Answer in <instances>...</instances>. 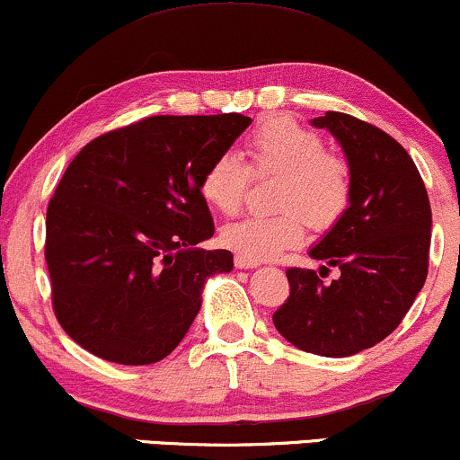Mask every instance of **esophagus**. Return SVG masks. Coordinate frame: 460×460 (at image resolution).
<instances>
[{"mask_svg": "<svg viewBox=\"0 0 460 460\" xmlns=\"http://www.w3.org/2000/svg\"><path fill=\"white\" fill-rule=\"evenodd\" d=\"M234 264H236V269H256L258 267V262L247 261V258H243V256H236Z\"/></svg>", "mask_w": 460, "mask_h": 460, "instance_id": "esophagus-1", "label": "esophagus"}]
</instances>
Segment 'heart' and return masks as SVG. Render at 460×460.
I'll return each mask as SVG.
<instances>
[{
	"label": "heart",
	"instance_id": "b5f03b06",
	"mask_svg": "<svg viewBox=\"0 0 460 460\" xmlns=\"http://www.w3.org/2000/svg\"><path fill=\"white\" fill-rule=\"evenodd\" d=\"M250 167L256 174L279 172L273 215H250L221 228L228 250L253 262L273 261L305 239V220L316 230L332 228L350 202L349 165L325 153L314 131L288 118H267L245 142ZM250 172L239 156H215L199 178V193L213 208L234 215L245 199ZM301 212L305 214L300 215Z\"/></svg>",
	"mask_w": 460,
	"mask_h": 460
}]
</instances>
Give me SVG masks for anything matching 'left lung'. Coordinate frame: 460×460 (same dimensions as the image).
Returning a JSON list of instances; mask_svg holds the SVG:
<instances>
[{
  "mask_svg": "<svg viewBox=\"0 0 460 460\" xmlns=\"http://www.w3.org/2000/svg\"><path fill=\"white\" fill-rule=\"evenodd\" d=\"M342 146L350 174L349 208L310 250L338 266L325 285L312 269H288L290 296L273 314L282 338L305 353L349 358L401 325L429 275V193L407 150L349 113L312 118Z\"/></svg>",
  "mask_w": 460,
  "mask_h": 460,
  "instance_id": "1",
  "label": "left lung"
}]
</instances>
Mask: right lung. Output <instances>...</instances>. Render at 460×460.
<instances>
[{
  "label": "right lung",
  "instance_id": "1",
  "mask_svg": "<svg viewBox=\"0 0 460 460\" xmlns=\"http://www.w3.org/2000/svg\"><path fill=\"white\" fill-rule=\"evenodd\" d=\"M252 124L243 113L153 116L92 139L47 208L45 258L59 325L96 358L161 361L202 307L228 250H199L215 226L199 178Z\"/></svg>",
  "mask_w": 460,
  "mask_h": 460
}]
</instances>
